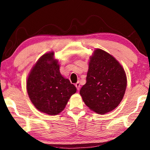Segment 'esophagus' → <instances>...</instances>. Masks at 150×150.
<instances>
[{
    "label": "esophagus",
    "instance_id": "obj_1",
    "mask_svg": "<svg viewBox=\"0 0 150 150\" xmlns=\"http://www.w3.org/2000/svg\"><path fill=\"white\" fill-rule=\"evenodd\" d=\"M75 86L76 88H77V90L79 91V90H80V88H81V85H80V83L79 82H77V83L75 84Z\"/></svg>",
    "mask_w": 150,
    "mask_h": 150
}]
</instances>
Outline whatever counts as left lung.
<instances>
[{"mask_svg": "<svg viewBox=\"0 0 150 150\" xmlns=\"http://www.w3.org/2000/svg\"><path fill=\"white\" fill-rule=\"evenodd\" d=\"M126 84V73L119 62L109 53L97 49L90 58L86 83L80 94L90 109L104 114L120 104Z\"/></svg>", "mask_w": 150, "mask_h": 150, "instance_id": "obj_1", "label": "left lung"}]
</instances>
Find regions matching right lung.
<instances>
[{
    "label": "right lung",
    "mask_w": 150,
    "mask_h": 150,
    "mask_svg": "<svg viewBox=\"0 0 150 150\" xmlns=\"http://www.w3.org/2000/svg\"><path fill=\"white\" fill-rule=\"evenodd\" d=\"M53 52L44 54L31 69L27 80V91L37 110L55 115L64 109L77 89L59 71Z\"/></svg>",
    "instance_id": "1"
}]
</instances>
